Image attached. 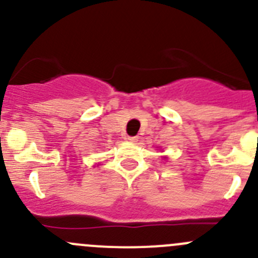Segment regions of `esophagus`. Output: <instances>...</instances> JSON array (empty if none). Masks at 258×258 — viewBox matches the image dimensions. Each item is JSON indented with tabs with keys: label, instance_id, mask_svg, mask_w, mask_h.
Wrapping results in <instances>:
<instances>
[{
	"label": "esophagus",
	"instance_id": "obj_1",
	"mask_svg": "<svg viewBox=\"0 0 258 258\" xmlns=\"http://www.w3.org/2000/svg\"><path fill=\"white\" fill-rule=\"evenodd\" d=\"M128 141L130 142H137L139 141V136H130Z\"/></svg>",
	"mask_w": 258,
	"mask_h": 258
}]
</instances>
